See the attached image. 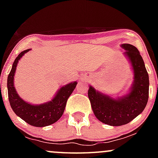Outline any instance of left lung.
Masks as SVG:
<instances>
[{
    "instance_id": "1",
    "label": "left lung",
    "mask_w": 158,
    "mask_h": 158,
    "mask_svg": "<svg viewBox=\"0 0 158 158\" xmlns=\"http://www.w3.org/2000/svg\"><path fill=\"white\" fill-rule=\"evenodd\" d=\"M131 66L134 80L128 93L111 97L89 85L88 96L95 117L111 126L126 125L145 108L149 95V76L138 49L128 44H121Z\"/></svg>"
}]
</instances>
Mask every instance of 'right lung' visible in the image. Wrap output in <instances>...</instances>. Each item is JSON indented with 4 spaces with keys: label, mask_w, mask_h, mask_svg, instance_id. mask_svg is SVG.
Masks as SVG:
<instances>
[{
    "label": "right lung",
    "mask_w": 158,
    "mask_h": 158,
    "mask_svg": "<svg viewBox=\"0 0 158 158\" xmlns=\"http://www.w3.org/2000/svg\"><path fill=\"white\" fill-rule=\"evenodd\" d=\"M30 49L23 51L15 59L7 77V91L11 109L16 114L32 126L45 127L55 123L63 115L66 102L77 85V82H69L60 87L53 98L47 102L32 105L24 101L14 87V75L19 60Z\"/></svg>",
    "instance_id": "right-lung-1"
}]
</instances>
